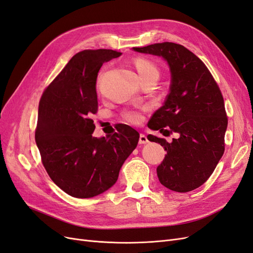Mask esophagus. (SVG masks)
<instances>
[{
    "label": "esophagus",
    "instance_id": "1",
    "mask_svg": "<svg viewBox=\"0 0 253 253\" xmlns=\"http://www.w3.org/2000/svg\"><path fill=\"white\" fill-rule=\"evenodd\" d=\"M148 142H149L148 137L145 136L144 134H140V136H139V143L144 144V143H148Z\"/></svg>",
    "mask_w": 253,
    "mask_h": 253
}]
</instances>
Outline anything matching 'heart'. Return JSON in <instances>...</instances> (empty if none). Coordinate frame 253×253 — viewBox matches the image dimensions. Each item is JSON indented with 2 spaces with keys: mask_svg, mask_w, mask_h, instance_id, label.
<instances>
[{
  "mask_svg": "<svg viewBox=\"0 0 253 253\" xmlns=\"http://www.w3.org/2000/svg\"><path fill=\"white\" fill-rule=\"evenodd\" d=\"M136 70L138 72L141 80L147 79L149 77H157L159 76V70L158 67L152 62V61L144 59V58H138L135 61ZM104 76V70H102L98 75L97 83L98 85H100V83L103 79ZM124 117L132 124H138L142 120V113L139 110H129L124 112Z\"/></svg>",
  "mask_w": 253,
  "mask_h": 253,
  "instance_id": "b5f03b06",
  "label": "heart"
}]
</instances>
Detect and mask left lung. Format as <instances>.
Returning a JSON list of instances; mask_svg holds the SVG:
<instances>
[{
    "label": "left lung",
    "instance_id": "1",
    "mask_svg": "<svg viewBox=\"0 0 253 253\" xmlns=\"http://www.w3.org/2000/svg\"><path fill=\"white\" fill-rule=\"evenodd\" d=\"M133 49L162 56L170 66V93L148 126L166 129L168 135L177 133L178 138L171 143L154 135L148 139L167 151L157 167L160 183L176 192H189L208 180L225 152L228 117L223 95L208 67L182 45L163 42Z\"/></svg>",
    "mask_w": 253,
    "mask_h": 253
}]
</instances>
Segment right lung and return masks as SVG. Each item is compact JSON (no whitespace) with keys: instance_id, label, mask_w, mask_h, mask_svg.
Masks as SVG:
<instances>
[{"instance_id":"add662e5","label":"right lung","mask_w":253,"mask_h":253,"mask_svg":"<svg viewBox=\"0 0 253 253\" xmlns=\"http://www.w3.org/2000/svg\"><path fill=\"white\" fill-rule=\"evenodd\" d=\"M120 55L103 48L77 52L40 99L35 138L42 164L51 180L73 197H94L110 189L138 143L139 133L126 125L109 137L91 136L98 72Z\"/></svg>"}]
</instances>
